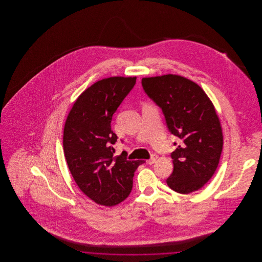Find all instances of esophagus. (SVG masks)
Wrapping results in <instances>:
<instances>
[{
    "mask_svg": "<svg viewBox=\"0 0 262 262\" xmlns=\"http://www.w3.org/2000/svg\"><path fill=\"white\" fill-rule=\"evenodd\" d=\"M157 158H158V156H157L156 154H152V155H151V158L147 160V163L150 164V165H152V164H154V163L156 162Z\"/></svg>",
    "mask_w": 262,
    "mask_h": 262,
    "instance_id": "obj_1",
    "label": "esophagus"
}]
</instances>
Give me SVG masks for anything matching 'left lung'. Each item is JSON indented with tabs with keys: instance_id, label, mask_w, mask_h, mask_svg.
<instances>
[{
	"instance_id": "1",
	"label": "left lung",
	"mask_w": 262,
	"mask_h": 262,
	"mask_svg": "<svg viewBox=\"0 0 262 262\" xmlns=\"http://www.w3.org/2000/svg\"><path fill=\"white\" fill-rule=\"evenodd\" d=\"M141 83L162 109L170 133L182 140L171 154L174 170L167 185L183 194L199 190L215 173L223 149L222 127L211 100L181 75L143 77Z\"/></svg>"
}]
</instances>
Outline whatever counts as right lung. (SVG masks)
Wrapping results in <instances>:
<instances>
[{
  "instance_id": "add662e5",
  "label": "right lung",
  "mask_w": 262,
  "mask_h": 262,
  "mask_svg": "<svg viewBox=\"0 0 262 262\" xmlns=\"http://www.w3.org/2000/svg\"><path fill=\"white\" fill-rule=\"evenodd\" d=\"M137 77L98 80L75 100L63 126V154L80 190L97 204L115 206L128 196L133 178L143 161H129L125 152L114 156L118 137L113 114L136 84Z\"/></svg>"
}]
</instances>
